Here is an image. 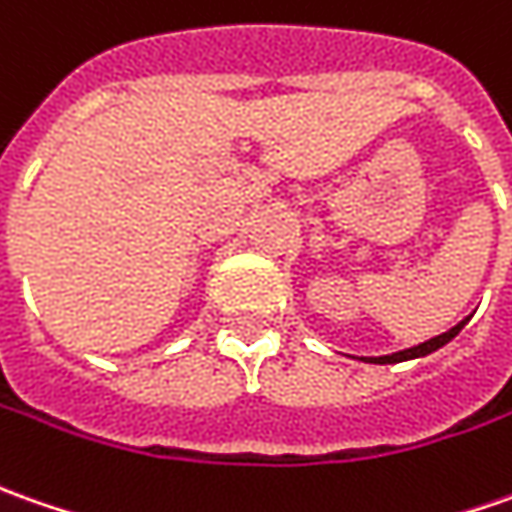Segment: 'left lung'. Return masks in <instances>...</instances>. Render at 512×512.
<instances>
[{"label":"left lung","instance_id":"8db88e82","mask_svg":"<svg viewBox=\"0 0 512 512\" xmlns=\"http://www.w3.org/2000/svg\"><path fill=\"white\" fill-rule=\"evenodd\" d=\"M465 323L467 320H462L459 326H453L450 331H445V334H439V337L428 340V343L414 345V348H408V351H397V354H388V357H371V360H365V362H382V365H388V362H405V360H416V357H425V354H431V351H436V348H442L445 343H450V340L465 328Z\"/></svg>","mask_w":512,"mask_h":512}]
</instances>
